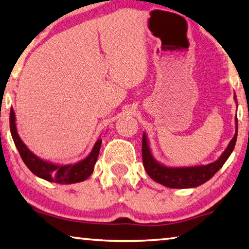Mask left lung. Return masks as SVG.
I'll use <instances>...</instances> for the list:
<instances>
[{
  "label": "left lung",
  "mask_w": 249,
  "mask_h": 249,
  "mask_svg": "<svg viewBox=\"0 0 249 249\" xmlns=\"http://www.w3.org/2000/svg\"><path fill=\"white\" fill-rule=\"evenodd\" d=\"M234 100L237 104V98L234 94ZM235 135L232 137L226 149L223 152L219 159L207 165H198V166H186V167H171L160 163L154 159L149 143L143 133L142 141V155H143V164L145 171L152 179L166 187L171 188H194L199 186L207 180H210L217 172L222 168L225 161L228 160L231 154L234 151L236 140H237L238 124L237 117L235 118Z\"/></svg>",
  "instance_id": "8db88e82"
}]
</instances>
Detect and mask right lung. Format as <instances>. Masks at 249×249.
I'll use <instances>...</instances> for the list:
<instances>
[{"label": "right lung", "mask_w": 249, "mask_h": 249, "mask_svg": "<svg viewBox=\"0 0 249 249\" xmlns=\"http://www.w3.org/2000/svg\"><path fill=\"white\" fill-rule=\"evenodd\" d=\"M15 121H17V118H15L14 109L11 107L10 129L12 139L14 141V144L17 146L23 161H24L26 166L29 167L30 171L34 175H36L39 178L53 181V183L57 184H74L85 180L92 174L94 171V166H95V163L97 160L98 154H100V148L102 144L101 139L96 141L92 151H90L88 157H85L84 160L77 161L75 164H54L51 163V161L39 159L38 156L35 155L34 153H32L27 148V146L23 143L21 137L18 134Z\"/></svg>", "instance_id": "right-lung-1"}]
</instances>
